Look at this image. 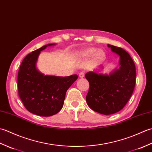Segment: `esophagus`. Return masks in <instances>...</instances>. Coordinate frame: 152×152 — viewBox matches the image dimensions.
Segmentation results:
<instances>
[{"instance_id": "obj_1", "label": "esophagus", "mask_w": 152, "mask_h": 152, "mask_svg": "<svg viewBox=\"0 0 152 152\" xmlns=\"http://www.w3.org/2000/svg\"><path fill=\"white\" fill-rule=\"evenodd\" d=\"M84 75H85V74H84V72H80V73H79V77L80 78H83V77H84Z\"/></svg>"}]
</instances>
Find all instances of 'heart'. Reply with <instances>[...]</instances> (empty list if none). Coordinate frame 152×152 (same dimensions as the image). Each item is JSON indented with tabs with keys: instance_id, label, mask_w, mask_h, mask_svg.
I'll return each instance as SVG.
<instances>
[{
	"instance_id": "1",
	"label": "heart",
	"mask_w": 152,
	"mask_h": 152,
	"mask_svg": "<svg viewBox=\"0 0 152 152\" xmlns=\"http://www.w3.org/2000/svg\"><path fill=\"white\" fill-rule=\"evenodd\" d=\"M77 57L86 59L93 56V61L95 63H101L106 57L105 51L102 49H98L95 47H88L80 50L75 53Z\"/></svg>"
}]
</instances>
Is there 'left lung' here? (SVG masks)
Returning <instances> with one entry per match:
<instances>
[{"instance_id":"obj_1","label":"left lung","mask_w":152,"mask_h":152,"mask_svg":"<svg viewBox=\"0 0 152 152\" xmlns=\"http://www.w3.org/2000/svg\"><path fill=\"white\" fill-rule=\"evenodd\" d=\"M108 47L120 57L119 67L109 74H103L98 73L103 69L101 66L85 75L89 83L87 104L93 110L104 115L115 114L124 108L136 83V68L129 54L121 48L110 44Z\"/></svg>"}]
</instances>
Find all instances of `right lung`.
Returning a JSON list of instances; mask_svg holds the SVG:
<instances>
[{"label": "right lung", "instance_id": "obj_1", "mask_svg": "<svg viewBox=\"0 0 152 152\" xmlns=\"http://www.w3.org/2000/svg\"><path fill=\"white\" fill-rule=\"evenodd\" d=\"M49 44L32 51L24 58L18 76L19 96L28 112L48 117L56 114L63 108L67 89L78 78L76 74L69 76L45 75L37 68L41 51Z\"/></svg>", "mask_w": 152, "mask_h": 152}]
</instances>
